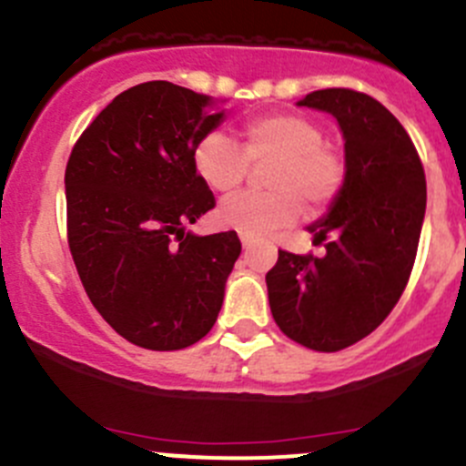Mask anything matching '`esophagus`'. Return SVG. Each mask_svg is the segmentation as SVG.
<instances>
[{"mask_svg":"<svg viewBox=\"0 0 466 466\" xmlns=\"http://www.w3.org/2000/svg\"><path fill=\"white\" fill-rule=\"evenodd\" d=\"M239 242H242V247L244 248H248V247H251V244H253V238H251V235H239Z\"/></svg>","mask_w":466,"mask_h":466,"instance_id":"34e87169","label":"esophagus"}]
</instances>
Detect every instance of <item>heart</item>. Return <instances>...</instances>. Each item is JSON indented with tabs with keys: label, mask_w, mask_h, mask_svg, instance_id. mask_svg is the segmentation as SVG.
<instances>
[{
	"label": "heart",
	"mask_w": 466,
	"mask_h": 466,
	"mask_svg": "<svg viewBox=\"0 0 466 466\" xmlns=\"http://www.w3.org/2000/svg\"><path fill=\"white\" fill-rule=\"evenodd\" d=\"M242 155L222 133H208L192 154L195 172L213 192H233L247 177L248 163L274 160L267 177L271 192L228 197L219 204L218 222L231 231L260 238L294 222L308 208H324L344 186V160L324 142L312 119L294 113H271L242 128Z\"/></svg>",
	"instance_id": "b5f03b06"
}]
</instances>
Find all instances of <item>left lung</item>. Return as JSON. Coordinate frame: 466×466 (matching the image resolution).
I'll list each match as a JSON object with an SVG mask.
<instances>
[{
	"mask_svg": "<svg viewBox=\"0 0 466 466\" xmlns=\"http://www.w3.org/2000/svg\"><path fill=\"white\" fill-rule=\"evenodd\" d=\"M297 106L338 119L344 186L306 227L315 244L326 239L324 256L279 251L267 294L289 339L330 353L379 329L403 294L426 215V177L405 128L374 96L329 87Z\"/></svg>",
	"mask_w": 466,
	"mask_h": 466,
	"instance_id": "obj_1",
	"label": "left lung"
}]
</instances>
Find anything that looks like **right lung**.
Listing matches in <instances>:
<instances>
[{
  "instance_id": "right-lung-1",
  "label": "right lung",
  "mask_w": 466,
  "mask_h": 466,
  "mask_svg": "<svg viewBox=\"0 0 466 466\" xmlns=\"http://www.w3.org/2000/svg\"><path fill=\"white\" fill-rule=\"evenodd\" d=\"M227 119L208 95L149 81L115 96L83 131L66 169L67 238L99 315L128 342L177 351L218 321L238 233L195 235L215 208L195 147Z\"/></svg>"
}]
</instances>
